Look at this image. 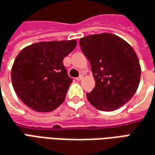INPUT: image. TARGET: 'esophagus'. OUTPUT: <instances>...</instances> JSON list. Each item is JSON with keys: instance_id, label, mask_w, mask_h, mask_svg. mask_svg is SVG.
<instances>
[{"instance_id": "esophagus-1", "label": "esophagus", "mask_w": 155, "mask_h": 155, "mask_svg": "<svg viewBox=\"0 0 155 155\" xmlns=\"http://www.w3.org/2000/svg\"><path fill=\"white\" fill-rule=\"evenodd\" d=\"M82 79H83V75H82V74H81V75H80V76H78V77L76 78V80H77L78 81H81V80H82Z\"/></svg>"}]
</instances>
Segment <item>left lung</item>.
Instances as JSON below:
<instances>
[{
  "label": "left lung",
  "instance_id": "obj_1",
  "mask_svg": "<svg viewBox=\"0 0 155 155\" xmlns=\"http://www.w3.org/2000/svg\"><path fill=\"white\" fill-rule=\"evenodd\" d=\"M96 81L86 93L90 103L101 111L117 109L133 97L139 85L141 68L133 48L111 33L90 35L80 39Z\"/></svg>",
  "mask_w": 155,
  "mask_h": 155
}]
</instances>
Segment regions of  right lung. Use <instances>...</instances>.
Wrapping results in <instances>:
<instances>
[{
	"mask_svg": "<svg viewBox=\"0 0 155 155\" xmlns=\"http://www.w3.org/2000/svg\"><path fill=\"white\" fill-rule=\"evenodd\" d=\"M76 44L74 39L41 42L18 54L12 68V81L23 103L34 111L47 112L64 102L72 79L63 59Z\"/></svg>",
	"mask_w": 155,
	"mask_h": 155,
	"instance_id": "right-lung-1",
	"label": "right lung"
}]
</instances>
